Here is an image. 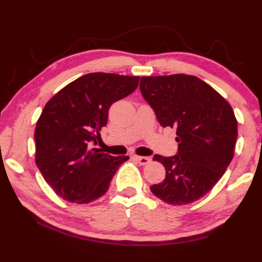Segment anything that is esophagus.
Wrapping results in <instances>:
<instances>
[{
  "label": "esophagus",
  "mask_w": 262,
  "mask_h": 262,
  "mask_svg": "<svg viewBox=\"0 0 262 262\" xmlns=\"http://www.w3.org/2000/svg\"><path fill=\"white\" fill-rule=\"evenodd\" d=\"M134 158L136 159L137 163L141 164V165H147V164H149L150 161H151L150 157H144V156H135Z\"/></svg>",
  "instance_id": "obj_1"
}]
</instances>
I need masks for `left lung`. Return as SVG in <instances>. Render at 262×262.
I'll return each mask as SVG.
<instances>
[{
  "label": "left lung",
  "mask_w": 262,
  "mask_h": 262,
  "mask_svg": "<svg viewBox=\"0 0 262 262\" xmlns=\"http://www.w3.org/2000/svg\"><path fill=\"white\" fill-rule=\"evenodd\" d=\"M140 89L161 126L176 128L178 142L174 156H154L166 174L150 190L172 206L199 200L233 158L238 130L232 107L209 84L192 75L143 76Z\"/></svg>",
  "instance_id": "8db88e82"
}]
</instances>
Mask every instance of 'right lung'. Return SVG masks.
Segmentation results:
<instances>
[{"instance_id":"1","label":"right lung","mask_w":262,"mask_h":262,"mask_svg":"<svg viewBox=\"0 0 262 262\" xmlns=\"http://www.w3.org/2000/svg\"><path fill=\"white\" fill-rule=\"evenodd\" d=\"M139 76L91 73L48 100L34 130L35 164L53 190L69 202L90 203L107 192L128 156L94 148L114 101L136 90Z\"/></svg>"}]
</instances>
